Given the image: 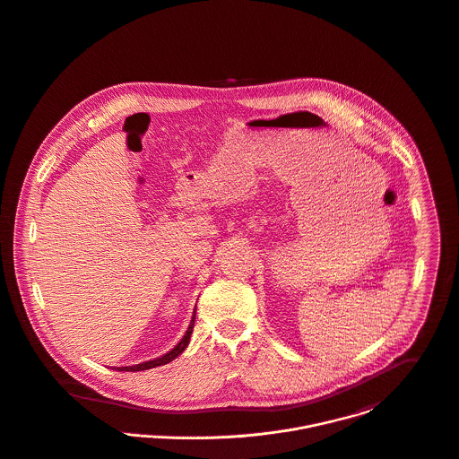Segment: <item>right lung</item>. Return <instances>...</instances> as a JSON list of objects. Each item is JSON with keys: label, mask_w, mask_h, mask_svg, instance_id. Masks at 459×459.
Masks as SVG:
<instances>
[{"label": "right lung", "mask_w": 459, "mask_h": 459, "mask_svg": "<svg viewBox=\"0 0 459 459\" xmlns=\"http://www.w3.org/2000/svg\"><path fill=\"white\" fill-rule=\"evenodd\" d=\"M193 326H195V316H193V319H191V325H189V328H187L186 335H184L183 339H181V342H179V344H178V346H176L172 351H169L167 355H163L161 359H156V360H151V362H143V364H138V366L117 367V368H118V370L134 372V370H147V368H152V367L165 366V364L172 362L174 359H178V357L183 353L184 350H186V346L189 344V337H191Z\"/></svg>", "instance_id": "1"}]
</instances>
